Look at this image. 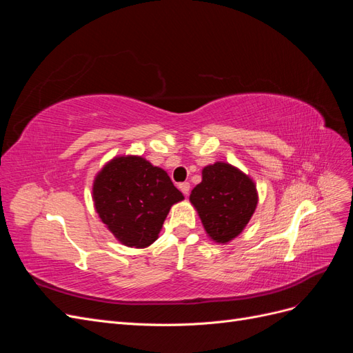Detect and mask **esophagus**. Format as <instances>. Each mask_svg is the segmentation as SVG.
I'll return each mask as SVG.
<instances>
[{"label":"esophagus","instance_id":"esophagus-1","mask_svg":"<svg viewBox=\"0 0 353 353\" xmlns=\"http://www.w3.org/2000/svg\"><path fill=\"white\" fill-rule=\"evenodd\" d=\"M179 190L183 191L185 196H188L190 194V183H181L179 184Z\"/></svg>","mask_w":353,"mask_h":353}]
</instances>
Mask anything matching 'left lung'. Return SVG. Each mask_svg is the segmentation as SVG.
Masks as SVG:
<instances>
[{"label": "left lung", "mask_w": 353, "mask_h": 353, "mask_svg": "<svg viewBox=\"0 0 353 353\" xmlns=\"http://www.w3.org/2000/svg\"><path fill=\"white\" fill-rule=\"evenodd\" d=\"M203 179L191 191L190 201L199 212L206 232L216 243H228L248 225L258 205L253 181L228 163L203 169Z\"/></svg>", "instance_id": "8db88e82"}]
</instances>
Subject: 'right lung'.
<instances>
[{"label": "right lung", "mask_w": 353, "mask_h": 353, "mask_svg": "<svg viewBox=\"0 0 353 353\" xmlns=\"http://www.w3.org/2000/svg\"><path fill=\"white\" fill-rule=\"evenodd\" d=\"M99 216L122 244L143 249L159 236L170 206L184 196L163 169L138 156L116 157L94 181Z\"/></svg>", "instance_id": "1"}]
</instances>
